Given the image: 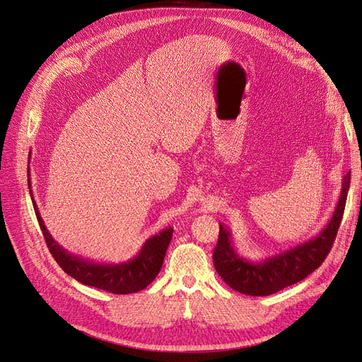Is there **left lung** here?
I'll return each mask as SVG.
<instances>
[{"label": "left lung", "instance_id": "left-lung-1", "mask_svg": "<svg viewBox=\"0 0 362 362\" xmlns=\"http://www.w3.org/2000/svg\"><path fill=\"white\" fill-rule=\"evenodd\" d=\"M349 185L350 172L343 178L334 214L319 235L262 261H249L240 257L231 242V233L222 223L213 254L218 276L235 291L249 296H269L308 276L320 267L334 245L343 218Z\"/></svg>", "mask_w": 362, "mask_h": 362}]
</instances>
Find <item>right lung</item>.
<instances>
[{
	"instance_id": "right-lung-1",
	"label": "right lung",
	"mask_w": 362,
	"mask_h": 362,
	"mask_svg": "<svg viewBox=\"0 0 362 362\" xmlns=\"http://www.w3.org/2000/svg\"><path fill=\"white\" fill-rule=\"evenodd\" d=\"M28 187L31 189L30 178ZM30 194H33L31 190ZM33 206H35L37 222L51 255L64 270V273H68L69 276L84 284V286H90L115 294H129L146 288L158 275L173 233L170 226L148 238L133 259L120 262V264H107V262L103 264V262H95L80 258L78 255H72L66 249H63L52 238L45 223H43L35 199H33Z\"/></svg>"
}]
</instances>
